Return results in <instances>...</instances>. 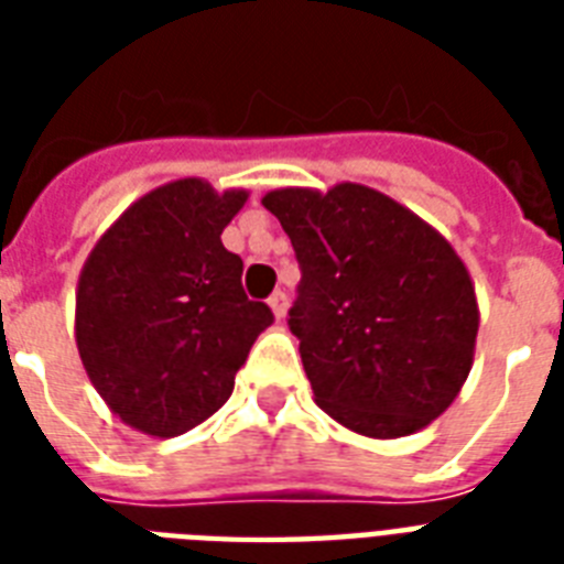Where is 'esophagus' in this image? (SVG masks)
<instances>
[{
	"instance_id": "esophagus-1",
	"label": "esophagus",
	"mask_w": 564,
	"mask_h": 564,
	"mask_svg": "<svg viewBox=\"0 0 564 564\" xmlns=\"http://www.w3.org/2000/svg\"><path fill=\"white\" fill-rule=\"evenodd\" d=\"M269 307L274 310V316L283 318V316H286V307H290V295H286L283 290L272 292V299H269Z\"/></svg>"
}]
</instances>
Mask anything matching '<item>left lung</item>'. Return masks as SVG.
<instances>
[{
    "label": "left lung",
    "instance_id": "8db88e82",
    "mask_svg": "<svg viewBox=\"0 0 564 564\" xmlns=\"http://www.w3.org/2000/svg\"><path fill=\"white\" fill-rule=\"evenodd\" d=\"M299 260L290 330L322 410L354 433L398 438L427 427L471 371L477 299L442 234L360 184L274 189Z\"/></svg>",
    "mask_w": 564,
    "mask_h": 564
}]
</instances>
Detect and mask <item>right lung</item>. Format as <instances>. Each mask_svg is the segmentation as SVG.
<instances>
[{"label":"right lung","mask_w":564,"mask_h":564,"mask_svg":"<svg viewBox=\"0 0 564 564\" xmlns=\"http://www.w3.org/2000/svg\"><path fill=\"white\" fill-rule=\"evenodd\" d=\"M248 195L172 181L134 202L96 242L75 295V343L119 419L178 436L234 392L251 345L274 316L248 301L242 260L221 230Z\"/></svg>","instance_id":"obj_1"}]
</instances>
